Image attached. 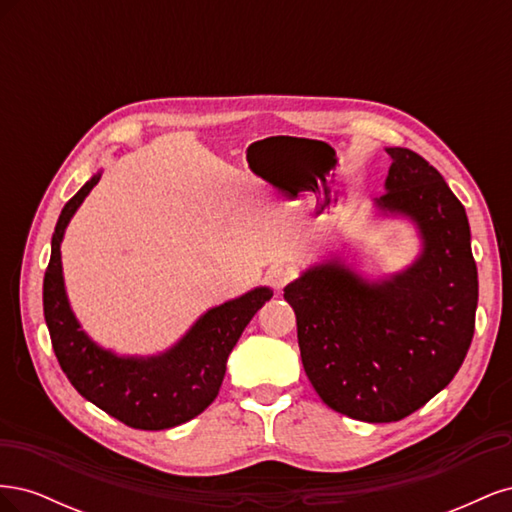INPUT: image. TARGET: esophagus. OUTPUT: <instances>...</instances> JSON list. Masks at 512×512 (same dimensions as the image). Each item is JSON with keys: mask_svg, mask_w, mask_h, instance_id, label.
Wrapping results in <instances>:
<instances>
[{"mask_svg": "<svg viewBox=\"0 0 512 512\" xmlns=\"http://www.w3.org/2000/svg\"><path fill=\"white\" fill-rule=\"evenodd\" d=\"M290 280H292V271H288V269H284V267H273V269H269V273H267V282H269V286L275 288V290H282Z\"/></svg>", "mask_w": 512, "mask_h": 512, "instance_id": "1", "label": "esophagus"}]
</instances>
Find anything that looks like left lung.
<instances>
[{"label": "left lung", "mask_w": 512, "mask_h": 512, "mask_svg": "<svg viewBox=\"0 0 512 512\" xmlns=\"http://www.w3.org/2000/svg\"><path fill=\"white\" fill-rule=\"evenodd\" d=\"M386 153V192L374 207L382 218L414 224L418 256L395 273L367 277L331 254L284 288L309 382L329 408L365 423L401 421L455 378L478 303L466 209L418 153Z\"/></svg>", "instance_id": "8db88e82"}]
</instances>
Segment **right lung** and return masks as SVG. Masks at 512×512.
<instances>
[{"instance_id":"1","label":"right lung","mask_w":512,"mask_h":512,"mask_svg":"<svg viewBox=\"0 0 512 512\" xmlns=\"http://www.w3.org/2000/svg\"><path fill=\"white\" fill-rule=\"evenodd\" d=\"M100 177L102 170L68 200L53 232L51 262L42 286L51 344L74 389L106 414L134 429L177 427L192 421L218 397L228 354L254 314L273 297V290L256 286L207 309L173 346L156 354H117L100 346L72 312L61 267L66 228Z\"/></svg>"}]
</instances>
